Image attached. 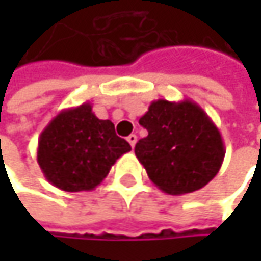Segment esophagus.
<instances>
[{
    "label": "esophagus",
    "instance_id": "1",
    "mask_svg": "<svg viewBox=\"0 0 261 261\" xmlns=\"http://www.w3.org/2000/svg\"><path fill=\"white\" fill-rule=\"evenodd\" d=\"M127 140H128V143L131 145V148H134V145H136V142H137V136H136V134H130V136L127 137Z\"/></svg>",
    "mask_w": 261,
    "mask_h": 261
}]
</instances>
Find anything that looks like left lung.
I'll use <instances>...</instances> for the list:
<instances>
[{
    "instance_id": "left-lung-1",
    "label": "left lung",
    "mask_w": 261,
    "mask_h": 261,
    "mask_svg": "<svg viewBox=\"0 0 261 261\" xmlns=\"http://www.w3.org/2000/svg\"><path fill=\"white\" fill-rule=\"evenodd\" d=\"M139 124L148 136L136 143V157L165 193H192L219 172L225 157L224 140L196 102L152 101Z\"/></svg>"
}]
</instances>
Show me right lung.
<instances>
[{"label": "right lung", "instance_id": "add662e5", "mask_svg": "<svg viewBox=\"0 0 261 261\" xmlns=\"http://www.w3.org/2000/svg\"><path fill=\"white\" fill-rule=\"evenodd\" d=\"M131 151L112 121L95 116L92 106L62 110L40 133L37 163L45 178L65 192L93 190L115 162Z\"/></svg>", "mask_w": 261, "mask_h": 261}]
</instances>
